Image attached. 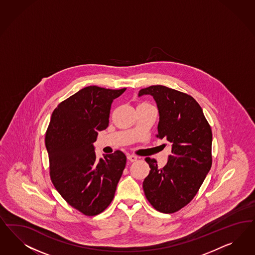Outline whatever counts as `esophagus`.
Returning <instances> with one entry per match:
<instances>
[{
	"instance_id": "1",
	"label": "esophagus",
	"mask_w": 255,
	"mask_h": 255,
	"mask_svg": "<svg viewBox=\"0 0 255 255\" xmlns=\"http://www.w3.org/2000/svg\"><path fill=\"white\" fill-rule=\"evenodd\" d=\"M128 159L130 161V162H134V161H136L137 159H138V157L136 156H133V155H128Z\"/></svg>"
}]
</instances>
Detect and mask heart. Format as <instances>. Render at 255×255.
Here are the masks:
<instances>
[{"label":"heart","instance_id":"b5f03b06","mask_svg":"<svg viewBox=\"0 0 255 255\" xmlns=\"http://www.w3.org/2000/svg\"><path fill=\"white\" fill-rule=\"evenodd\" d=\"M140 105H148L147 103H141Z\"/></svg>","mask_w":255,"mask_h":255}]
</instances>
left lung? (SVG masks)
<instances>
[{
    "mask_svg": "<svg viewBox=\"0 0 255 255\" xmlns=\"http://www.w3.org/2000/svg\"><path fill=\"white\" fill-rule=\"evenodd\" d=\"M152 96L158 110L157 137L171 143L167 164L158 168L146 157L150 167L142 183L149 203L162 213H173L196 195L212 165V131L202 108L187 94L162 85H152L139 97Z\"/></svg>",
    "mask_w": 255,
    "mask_h": 255,
    "instance_id": "8db88e82",
    "label": "left lung"
}]
</instances>
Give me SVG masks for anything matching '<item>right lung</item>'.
<instances>
[{
    "label": "right lung",
    "mask_w": 255,
    "mask_h": 255,
    "mask_svg": "<svg viewBox=\"0 0 255 255\" xmlns=\"http://www.w3.org/2000/svg\"><path fill=\"white\" fill-rule=\"evenodd\" d=\"M126 89L85 87L51 115L45 138L50 178L61 196L86 216L107 208L126 167L123 152L98 159L94 146L99 131L109 126L113 101Z\"/></svg>",
    "instance_id": "right-lung-1"
}]
</instances>
